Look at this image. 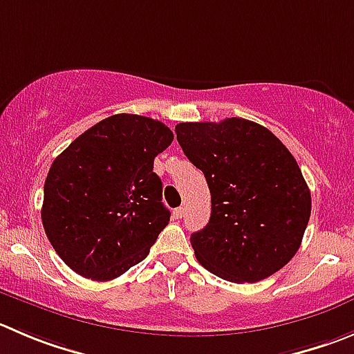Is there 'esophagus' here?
I'll list each match as a JSON object with an SVG mask.
<instances>
[{
    "label": "esophagus",
    "mask_w": 354,
    "mask_h": 354,
    "mask_svg": "<svg viewBox=\"0 0 354 354\" xmlns=\"http://www.w3.org/2000/svg\"><path fill=\"white\" fill-rule=\"evenodd\" d=\"M174 217L175 218H183L184 217V207L175 208V210H174Z\"/></svg>",
    "instance_id": "1"
}]
</instances>
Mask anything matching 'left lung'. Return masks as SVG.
Instances as JSON below:
<instances>
[{
  "instance_id": "1",
  "label": "left lung",
  "mask_w": 354,
  "mask_h": 354,
  "mask_svg": "<svg viewBox=\"0 0 354 354\" xmlns=\"http://www.w3.org/2000/svg\"><path fill=\"white\" fill-rule=\"evenodd\" d=\"M175 133L212 196L210 221L191 234L200 264L233 283L280 271L301 247L311 215V193L290 151L243 118L179 123Z\"/></svg>"
}]
</instances>
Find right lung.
I'll list each match as a JSON object with an SVG mask.
<instances>
[{
	"label": "right lung",
	"mask_w": 354,
	"mask_h": 354,
	"mask_svg": "<svg viewBox=\"0 0 354 354\" xmlns=\"http://www.w3.org/2000/svg\"><path fill=\"white\" fill-rule=\"evenodd\" d=\"M174 140L161 121L113 114L53 160L41 221L74 272L107 281L147 257L170 221L154 158Z\"/></svg>",
	"instance_id": "add662e5"
}]
</instances>
